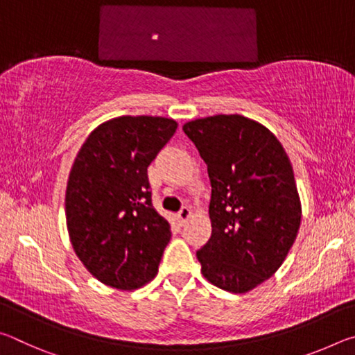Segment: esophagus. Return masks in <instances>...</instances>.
I'll list each match as a JSON object with an SVG mask.
<instances>
[{"label": "esophagus", "mask_w": 355, "mask_h": 355, "mask_svg": "<svg viewBox=\"0 0 355 355\" xmlns=\"http://www.w3.org/2000/svg\"><path fill=\"white\" fill-rule=\"evenodd\" d=\"M191 218V209L188 207H183L182 209H180L178 214H177V219L180 224H184L186 220H188Z\"/></svg>", "instance_id": "obj_1"}]
</instances>
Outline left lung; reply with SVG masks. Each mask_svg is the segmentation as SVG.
Wrapping results in <instances>:
<instances>
[{
    "instance_id": "8db88e82",
    "label": "left lung",
    "mask_w": 355,
    "mask_h": 355,
    "mask_svg": "<svg viewBox=\"0 0 355 355\" xmlns=\"http://www.w3.org/2000/svg\"><path fill=\"white\" fill-rule=\"evenodd\" d=\"M208 166L211 238L197 250L209 284L248 293L282 266L297 236L302 207L291 161L264 125L239 114L183 125Z\"/></svg>"
}]
</instances>
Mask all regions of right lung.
I'll list each match as a JSON object with an SVG mask.
<instances>
[{"label":"right lung","mask_w":355,"mask_h":355,"mask_svg":"<svg viewBox=\"0 0 355 355\" xmlns=\"http://www.w3.org/2000/svg\"><path fill=\"white\" fill-rule=\"evenodd\" d=\"M178 123L122 116L98 125L78 152L65 191L76 257L95 279L136 290L158 274L171 225L152 205L147 167Z\"/></svg>","instance_id":"obj_1"}]
</instances>
